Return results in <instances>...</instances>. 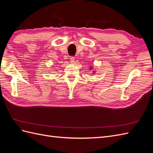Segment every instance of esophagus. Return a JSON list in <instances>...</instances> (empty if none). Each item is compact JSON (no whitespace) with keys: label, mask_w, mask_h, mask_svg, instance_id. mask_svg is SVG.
Returning a JSON list of instances; mask_svg holds the SVG:
<instances>
[{"label":"esophagus","mask_w":153,"mask_h":153,"mask_svg":"<svg viewBox=\"0 0 153 153\" xmlns=\"http://www.w3.org/2000/svg\"><path fill=\"white\" fill-rule=\"evenodd\" d=\"M75 57H74V56H71L70 58H69V59H70V61H71V63H73L74 61H75Z\"/></svg>","instance_id":"1"}]
</instances>
